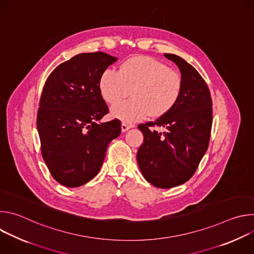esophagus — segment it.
<instances>
[{
  "mask_svg": "<svg viewBox=\"0 0 254 254\" xmlns=\"http://www.w3.org/2000/svg\"><path fill=\"white\" fill-rule=\"evenodd\" d=\"M130 127H131V126H129V125L126 124V123H122V131H123V132L128 130Z\"/></svg>",
  "mask_w": 254,
  "mask_h": 254,
  "instance_id": "esophagus-1",
  "label": "esophagus"
}]
</instances>
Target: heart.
<instances>
[{"instance_id": "heart-1", "label": "heart", "mask_w": 254, "mask_h": 254, "mask_svg": "<svg viewBox=\"0 0 254 254\" xmlns=\"http://www.w3.org/2000/svg\"><path fill=\"white\" fill-rule=\"evenodd\" d=\"M98 85L102 98L110 104H115L131 89L133 98L115 105L112 116L132 123L171 111L180 96L182 78L157 59L136 56L125 61L119 71L104 70Z\"/></svg>"}]
</instances>
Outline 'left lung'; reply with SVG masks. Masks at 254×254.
Returning a JSON list of instances; mask_svg holds the SVG:
<instances>
[{
  "label": "left lung",
  "mask_w": 254,
  "mask_h": 254,
  "mask_svg": "<svg viewBox=\"0 0 254 254\" xmlns=\"http://www.w3.org/2000/svg\"><path fill=\"white\" fill-rule=\"evenodd\" d=\"M175 62L182 78L180 96L164 116L139 125L143 142L136 154L139 170L149 183L163 189L186 183L205 155L212 127V99L199 72L175 54H165ZM165 128L163 133L152 127Z\"/></svg>",
  "instance_id": "left-lung-1"
}]
</instances>
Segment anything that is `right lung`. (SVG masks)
Masks as SVG:
<instances>
[{"label":"right lung","mask_w":254,"mask_h":254,"mask_svg":"<svg viewBox=\"0 0 254 254\" xmlns=\"http://www.w3.org/2000/svg\"><path fill=\"white\" fill-rule=\"evenodd\" d=\"M118 60L103 52L82 53L58 65L47 78L37 115L41 153L52 177L65 187L86 184L99 172L121 122L100 123L108 107L99 78Z\"/></svg>","instance_id":"1"}]
</instances>
